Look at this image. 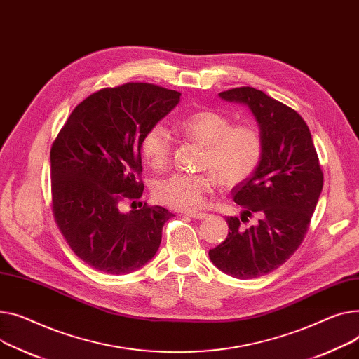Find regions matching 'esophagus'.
<instances>
[{
  "label": "esophagus",
  "mask_w": 359,
  "mask_h": 359,
  "mask_svg": "<svg viewBox=\"0 0 359 359\" xmlns=\"http://www.w3.org/2000/svg\"><path fill=\"white\" fill-rule=\"evenodd\" d=\"M186 217L201 221V219H205L208 217V213H205V212H190V213H186Z\"/></svg>",
  "instance_id": "1"
}]
</instances>
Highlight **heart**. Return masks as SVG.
Returning a JSON list of instances; mask_svg holds the SVG:
<instances>
[{"instance_id": "obj_1", "label": "heart", "mask_w": 359, "mask_h": 359, "mask_svg": "<svg viewBox=\"0 0 359 359\" xmlns=\"http://www.w3.org/2000/svg\"><path fill=\"white\" fill-rule=\"evenodd\" d=\"M177 128L203 146L201 167L209 172L201 175L173 173L154 183V198L177 210H196L218 184L232 187L247 180L258 167L262 156V137L252 126H232V121L212 109L184 115ZM142 158L163 169L170 160L172 135L161 123L153 124L141 138Z\"/></svg>"}]
</instances>
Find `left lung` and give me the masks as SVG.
<instances>
[{
    "label": "left lung",
    "mask_w": 359,
    "mask_h": 359,
    "mask_svg": "<svg viewBox=\"0 0 359 359\" xmlns=\"http://www.w3.org/2000/svg\"><path fill=\"white\" fill-rule=\"evenodd\" d=\"M228 102L248 107L262 137L255 172L232 189L240 218H226V240L209 250L221 271L235 278L271 273L302 244L323 187V173L304 119L262 90L243 86L219 93ZM255 217L254 226L245 224Z\"/></svg>",
    "instance_id": "8db88e82"
}]
</instances>
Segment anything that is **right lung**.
Listing matches in <instances>:
<instances>
[{
  "mask_svg": "<svg viewBox=\"0 0 359 359\" xmlns=\"http://www.w3.org/2000/svg\"><path fill=\"white\" fill-rule=\"evenodd\" d=\"M179 101L177 90L151 83L105 88L72 111L57 134L53 215L72 251L92 269L128 274L156 255L173 213L147 205L123 213L119 203L141 198V138Z\"/></svg>",
  "mask_w": 359,
  "mask_h": 359,
  "instance_id": "add662e5",
  "label": "right lung"
}]
</instances>
